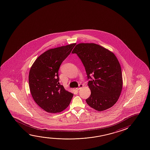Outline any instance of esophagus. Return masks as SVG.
<instances>
[{
    "label": "esophagus",
    "mask_w": 150,
    "mask_h": 150,
    "mask_svg": "<svg viewBox=\"0 0 150 150\" xmlns=\"http://www.w3.org/2000/svg\"><path fill=\"white\" fill-rule=\"evenodd\" d=\"M83 85H82V84H80V85H79V87L78 88H77V90H80L81 88H83Z\"/></svg>",
    "instance_id": "obj_1"
}]
</instances>
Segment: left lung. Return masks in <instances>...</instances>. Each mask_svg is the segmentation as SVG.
Returning <instances> with one entry per match:
<instances>
[{
	"instance_id": "1",
	"label": "left lung",
	"mask_w": 150,
	"mask_h": 150,
	"mask_svg": "<svg viewBox=\"0 0 150 150\" xmlns=\"http://www.w3.org/2000/svg\"><path fill=\"white\" fill-rule=\"evenodd\" d=\"M83 64L91 91L87 103L98 111L110 108L117 101L122 90V69L115 54L94 43L77 45L71 52ZM92 77H91V76Z\"/></svg>"
}]
</instances>
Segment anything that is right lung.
Instances as JSON below:
<instances>
[{"mask_svg": "<svg viewBox=\"0 0 150 150\" xmlns=\"http://www.w3.org/2000/svg\"><path fill=\"white\" fill-rule=\"evenodd\" d=\"M76 44L51 49L35 60L30 68L28 81L35 102L48 113H59L69 105L73 94L59 83L58 71L63 61Z\"/></svg>", "mask_w": 150, "mask_h": 150, "instance_id": "obj_1", "label": "right lung"}]
</instances>
